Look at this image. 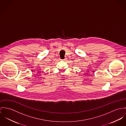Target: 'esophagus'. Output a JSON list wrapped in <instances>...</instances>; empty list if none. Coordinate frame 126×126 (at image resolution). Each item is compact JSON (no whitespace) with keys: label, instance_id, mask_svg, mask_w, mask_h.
<instances>
[{"label":"esophagus","instance_id":"esophagus-1","mask_svg":"<svg viewBox=\"0 0 126 126\" xmlns=\"http://www.w3.org/2000/svg\"><path fill=\"white\" fill-rule=\"evenodd\" d=\"M66 60V58H65V59H63V61H65Z\"/></svg>","mask_w":126,"mask_h":126}]
</instances>
